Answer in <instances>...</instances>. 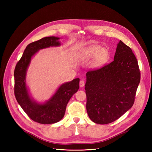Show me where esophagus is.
Here are the masks:
<instances>
[{"instance_id":"34e87169","label":"esophagus","mask_w":152,"mask_h":152,"mask_svg":"<svg viewBox=\"0 0 152 152\" xmlns=\"http://www.w3.org/2000/svg\"><path fill=\"white\" fill-rule=\"evenodd\" d=\"M79 85H80V87H83L84 86V85H85L84 81L83 80H80V83H79Z\"/></svg>"}]
</instances>
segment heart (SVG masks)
Segmentation results:
<instances>
[{"label":"heart","mask_w":152,"mask_h":152,"mask_svg":"<svg viewBox=\"0 0 152 152\" xmlns=\"http://www.w3.org/2000/svg\"><path fill=\"white\" fill-rule=\"evenodd\" d=\"M80 56L84 60H90L93 68L98 69L103 66L109 59V51L107 49L103 48L99 45H91L81 51Z\"/></svg>","instance_id":"obj_1"}]
</instances>
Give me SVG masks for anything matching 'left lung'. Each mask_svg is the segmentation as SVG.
<instances>
[{
	"label": "left lung",
	"instance_id": "obj_1",
	"mask_svg": "<svg viewBox=\"0 0 152 152\" xmlns=\"http://www.w3.org/2000/svg\"><path fill=\"white\" fill-rule=\"evenodd\" d=\"M113 59L103 68L86 73V109L96 124L111 123L131 108L140 82L136 58L121 40Z\"/></svg>",
	"mask_w": 152,
	"mask_h": 152
}]
</instances>
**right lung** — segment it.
Returning a JSON list of instances; mask_svg holds the SVG:
<instances>
[{"label": "right lung", "instance_id": "add662e5", "mask_svg": "<svg viewBox=\"0 0 152 152\" xmlns=\"http://www.w3.org/2000/svg\"><path fill=\"white\" fill-rule=\"evenodd\" d=\"M59 39L54 36L46 37L28 44L14 72L15 94L18 104L31 120L42 124L61 121L65 115L68 102L79 89L80 79L77 78L61 84L51 97L44 102H37L30 93L26 84V73L31 58L41 49L60 46Z\"/></svg>", "mask_w": 152, "mask_h": 152}]
</instances>
